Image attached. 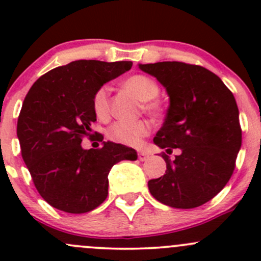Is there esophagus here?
Wrapping results in <instances>:
<instances>
[{
  "label": "esophagus",
  "instance_id": "obj_1",
  "mask_svg": "<svg viewBox=\"0 0 261 261\" xmlns=\"http://www.w3.org/2000/svg\"><path fill=\"white\" fill-rule=\"evenodd\" d=\"M138 156H139V159L141 160V162H144V160H146L147 158H149V154H147L146 151H139Z\"/></svg>",
  "mask_w": 261,
  "mask_h": 261
}]
</instances>
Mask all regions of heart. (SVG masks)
Masks as SVG:
<instances>
[{
    "label": "heart",
    "instance_id": "obj_1",
    "mask_svg": "<svg viewBox=\"0 0 261 261\" xmlns=\"http://www.w3.org/2000/svg\"><path fill=\"white\" fill-rule=\"evenodd\" d=\"M123 87L135 94L140 101L144 102V110L154 117H160L163 114V106L156 98L159 96V86L156 82L144 74H135L123 81ZM94 114L99 120L109 118L111 107H110V88L109 86H102L94 92L93 99ZM150 123L145 120L134 121H117L109 128V138L116 143L127 146L140 145L141 140L150 134Z\"/></svg>",
    "mask_w": 261,
    "mask_h": 261
}]
</instances>
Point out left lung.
Listing matches in <instances>:
<instances>
[{
  "label": "left lung",
  "mask_w": 261,
  "mask_h": 261,
  "mask_svg": "<svg viewBox=\"0 0 261 261\" xmlns=\"http://www.w3.org/2000/svg\"><path fill=\"white\" fill-rule=\"evenodd\" d=\"M143 72L163 84L169 107L155 145L172 152L163 154L167 170L149 180L155 199L174 208H194L222 191L235 169L241 147L239 109L232 92L220 77L199 65L181 62L139 64Z\"/></svg>",
  "instance_id": "obj_1"
}]
</instances>
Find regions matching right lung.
<instances>
[{
	"label": "right lung",
	"mask_w": 261,
	"mask_h": 261,
	"mask_svg": "<svg viewBox=\"0 0 261 261\" xmlns=\"http://www.w3.org/2000/svg\"><path fill=\"white\" fill-rule=\"evenodd\" d=\"M131 67L133 62L75 60L41 75L26 94L17 120L21 154L38 192L54 208L92 211L107 198L111 168L138 159L133 147L112 141L101 149L81 145L96 121L94 92Z\"/></svg>",
	"instance_id": "obj_1"
}]
</instances>
